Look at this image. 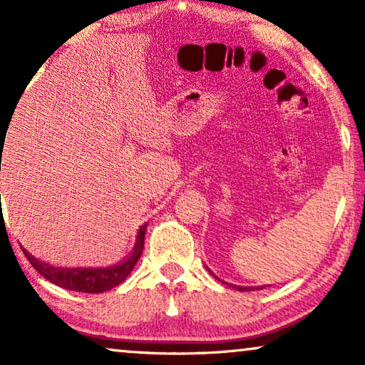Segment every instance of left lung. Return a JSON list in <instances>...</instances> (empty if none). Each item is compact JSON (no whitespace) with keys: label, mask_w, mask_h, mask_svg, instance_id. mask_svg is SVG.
<instances>
[{"label":"left lung","mask_w":365,"mask_h":365,"mask_svg":"<svg viewBox=\"0 0 365 365\" xmlns=\"http://www.w3.org/2000/svg\"><path fill=\"white\" fill-rule=\"evenodd\" d=\"M229 286H231V284H229ZM231 287L237 289V291H241V292H246V291H256V287H244V286H231ZM257 289H262V286H261V287H257Z\"/></svg>","instance_id":"left-lung-1"}]
</instances>
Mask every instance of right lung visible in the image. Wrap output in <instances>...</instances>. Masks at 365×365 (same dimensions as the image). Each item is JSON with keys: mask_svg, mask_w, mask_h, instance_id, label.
<instances>
[{"mask_svg": "<svg viewBox=\"0 0 365 365\" xmlns=\"http://www.w3.org/2000/svg\"><path fill=\"white\" fill-rule=\"evenodd\" d=\"M146 227L148 224L139 227L136 242H134L131 254H129L124 261L109 267H54L43 261H38V259L31 256L26 249H23V252L28 261L31 262V266L36 269L44 279H48L49 282L56 284L59 287L68 289V291L99 294L119 286V284L131 274L133 267L136 266V262L143 254Z\"/></svg>", "mask_w": 365, "mask_h": 365, "instance_id": "add662e5", "label": "right lung"}]
</instances>
